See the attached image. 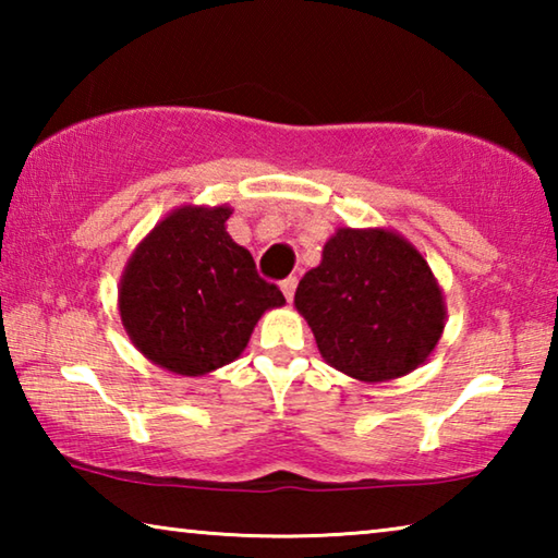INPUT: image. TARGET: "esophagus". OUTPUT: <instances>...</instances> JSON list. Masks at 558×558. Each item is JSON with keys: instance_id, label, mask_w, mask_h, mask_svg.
I'll use <instances>...</instances> for the list:
<instances>
[{"instance_id": "1", "label": "esophagus", "mask_w": 558, "mask_h": 558, "mask_svg": "<svg viewBox=\"0 0 558 558\" xmlns=\"http://www.w3.org/2000/svg\"><path fill=\"white\" fill-rule=\"evenodd\" d=\"M295 288H298V278L295 276H290V278H286V280L280 282V290H282V295H286L288 302L292 300V295H295Z\"/></svg>"}]
</instances>
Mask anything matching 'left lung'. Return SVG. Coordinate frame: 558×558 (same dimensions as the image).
<instances>
[{"mask_svg":"<svg viewBox=\"0 0 558 558\" xmlns=\"http://www.w3.org/2000/svg\"><path fill=\"white\" fill-rule=\"evenodd\" d=\"M332 369L364 384L411 374L428 362L446 327V298L428 260L393 229H339L295 292Z\"/></svg>","mask_w":558,"mask_h":558,"instance_id":"8db88e82","label":"left lung"}]
</instances>
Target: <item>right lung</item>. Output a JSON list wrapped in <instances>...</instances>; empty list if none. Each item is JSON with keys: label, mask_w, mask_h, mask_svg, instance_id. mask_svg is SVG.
<instances>
[{"label": "right lung", "mask_w": 558, "mask_h": 558, "mask_svg": "<svg viewBox=\"0 0 558 558\" xmlns=\"http://www.w3.org/2000/svg\"><path fill=\"white\" fill-rule=\"evenodd\" d=\"M229 204L169 211L128 258L118 310L130 342L179 376H204L239 359L263 313L286 305L235 243Z\"/></svg>", "instance_id": "1"}]
</instances>
